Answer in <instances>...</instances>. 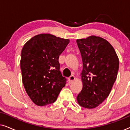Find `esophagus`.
Returning <instances> with one entry per match:
<instances>
[{
  "instance_id": "esophagus-1",
  "label": "esophagus",
  "mask_w": 130,
  "mask_h": 130,
  "mask_svg": "<svg viewBox=\"0 0 130 130\" xmlns=\"http://www.w3.org/2000/svg\"><path fill=\"white\" fill-rule=\"evenodd\" d=\"M75 80V77L74 76H71L68 79V81L69 83H72Z\"/></svg>"
}]
</instances>
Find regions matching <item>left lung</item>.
I'll return each mask as SVG.
<instances>
[{"mask_svg": "<svg viewBox=\"0 0 130 130\" xmlns=\"http://www.w3.org/2000/svg\"><path fill=\"white\" fill-rule=\"evenodd\" d=\"M83 62V88L77 96L83 108L93 109L109 96L117 79L119 59L108 41L92 35L76 40Z\"/></svg>", "mask_w": 130, "mask_h": 130, "instance_id": "left-lung-1", "label": "left lung"}]
</instances>
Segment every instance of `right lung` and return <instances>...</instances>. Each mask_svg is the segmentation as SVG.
<instances>
[{
    "mask_svg": "<svg viewBox=\"0 0 130 130\" xmlns=\"http://www.w3.org/2000/svg\"><path fill=\"white\" fill-rule=\"evenodd\" d=\"M69 42V39L41 34L23 47L20 62L22 83L37 105L54 103L65 86L67 80L60 71L58 58Z\"/></svg>",
    "mask_w": 130,
    "mask_h": 130,
    "instance_id": "add662e5",
    "label": "right lung"
}]
</instances>
